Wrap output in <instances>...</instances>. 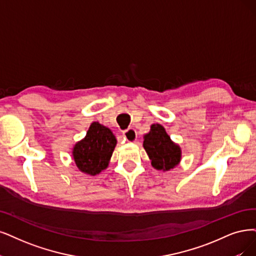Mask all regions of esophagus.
<instances>
[{"instance_id":"1","label":"esophagus","mask_w":256,"mask_h":256,"mask_svg":"<svg viewBox=\"0 0 256 256\" xmlns=\"http://www.w3.org/2000/svg\"><path fill=\"white\" fill-rule=\"evenodd\" d=\"M123 137H124L126 140L130 141V142H133V141H136L137 139V132L134 128H128L126 130H123Z\"/></svg>"}]
</instances>
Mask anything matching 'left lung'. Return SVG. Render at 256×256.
Returning <instances> with one entry per match:
<instances>
[{
	"label": "left lung",
	"instance_id": "8db88e82",
	"mask_svg": "<svg viewBox=\"0 0 256 256\" xmlns=\"http://www.w3.org/2000/svg\"><path fill=\"white\" fill-rule=\"evenodd\" d=\"M144 148L157 170L168 171L180 162V148L172 142L166 130L160 124H153L150 132L144 136Z\"/></svg>",
	"mask_w": 256,
	"mask_h": 256
}]
</instances>
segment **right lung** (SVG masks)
<instances>
[{
  "label": "right lung",
  "instance_id": "right-lung-1",
  "mask_svg": "<svg viewBox=\"0 0 256 256\" xmlns=\"http://www.w3.org/2000/svg\"><path fill=\"white\" fill-rule=\"evenodd\" d=\"M116 144L117 140L108 128L94 122L85 138L74 148V162L83 173L97 175L108 166Z\"/></svg>",
  "mask_w": 256,
  "mask_h": 256
}]
</instances>
